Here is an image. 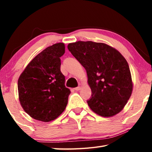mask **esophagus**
Returning <instances> with one entry per match:
<instances>
[{
	"instance_id": "esophagus-1",
	"label": "esophagus",
	"mask_w": 152,
	"mask_h": 152,
	"mask_svg": "<svg viewBox=\"0 0 152 152\" xmlns=\"http://www.w3.org/2000/svg\"><path fill=\"white\" fill-rule=\"evenodd\" d=\"M81 89V86H77L76 87V88H75V91H80Z\"/></svg>"
}]
</instances>
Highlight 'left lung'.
<instances>
[{
	"label": "left lung",
	"instance_id": "1",
	"mask_svg": "<svg viewBox=\"0 0 152 152\" xmlns=\"http://www.w3.org/2000/svg\"><path fill=\"white\" fill-rule=\"evenodd\" d=\"M68 49L84 66L91 89L87 103L93 112L102 117L120 113L133 90L128 63L119 51L103 43L77 41Z\"/></svg>",
	"mask_w": 152,
	"mask_h": 152
}]
</instances>
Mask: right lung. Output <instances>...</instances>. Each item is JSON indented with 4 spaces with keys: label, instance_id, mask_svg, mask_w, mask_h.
<instances>
[{
    "label": "right lung",
    "instance_id": "obj_1",
    "mask_svg": "<svg viewBox=\"0 0 152 152\" xmlns=\"http://www.w3.org/2000/svg\"><path fill=\"white\" fill-rule=\"evenodd\" d=\"M64 43H55L38 54L18 80V98L23 109L35 120L48 122L63 113L70 91L65 86L60 57Z\"/></svg>",
    "mask_w": 152,
    "mask_h": 152
}]
</instances>
